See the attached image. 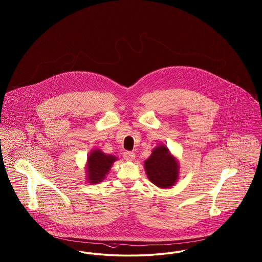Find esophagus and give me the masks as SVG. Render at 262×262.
I'll list each match as a JSON object with an SVG mask.
<instances>
[{
	"instance_id": "esophagus-1",
	"label": "esophagus",
	"mask_w": 262,
	"mask_h": 262,
	"mask_svg": "<svg viewBox=\"0 0 262 262\" xmlns=\"http://www.w3.org/2000/svg\"><path fill=\"white\" fill-rule=\"evenodd\" d=\"M136 158V154L134 152H129V151H126L124 153V159L126 161H133Z\"/></svg>"
}]
</instances>
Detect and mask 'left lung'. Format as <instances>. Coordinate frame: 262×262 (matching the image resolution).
Wrapping results in <instances>:
<instances>
[{"label":"left lung","mask_w":262,"mask_h":262,"mask_svg":"<svg viewBox=\"0 0 262 262\" xmlns=\"http://www.w3.org/2000/svg\"><path fill=\"white\" fill-rule=\"evenodd\" d=\"M147 178L160 188H170L178 181L179 166L168 147H155L151 156L144 162Z\"/></svg>","instance_id":"1"}]
</instances>
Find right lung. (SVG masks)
Segmentation results:
<instances>
[{
  "mask_svg": "<svg viewBox=\"0 0 262 262\" xmlns=\"http://www.w3.org/2000/svg\"><path fill=\"white\" fill-rule=\"evenodd\" d=\"M118 158L105 154L100 149L93 150L88 156L86 180L89 183L96 184L104 179L114 162Z\"/></svg>",
  "mask_w": 262,
  "mask_h": 262,
  "instance_id": "add662e5",
  "label": "right lung"
}]
</instances>
